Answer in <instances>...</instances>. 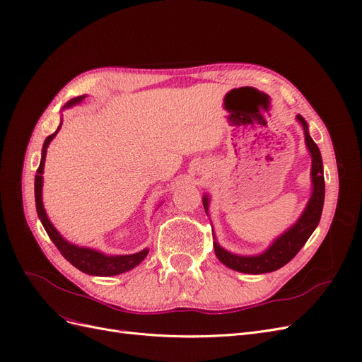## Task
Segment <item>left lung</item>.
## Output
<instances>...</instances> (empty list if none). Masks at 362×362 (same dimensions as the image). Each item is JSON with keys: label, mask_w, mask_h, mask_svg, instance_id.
I'll return each instance as SVG.
<instances>
[{"label": "left lung", "mask_w": 362, "mask_h": 362, "mask_svg": "<svg viewBox=\"0 0 362 362\" xmlns=\"http://www.w3.org/2000/svg\"><path fill=\"white\" fill-rule=\"evenodd\" d=\"M296 119H298V122L303 128L305 145H306V149L310 151V156H311L313 192L310 196V201L306 204L305 210L302 211L298 221H296V223L291 225L286 233H282L279 237L273 240V243L258 255L233 254V252H229L218 245L216 235L213 234L216 257L229 269L242 272V273H250V275H261V273H269V272H275L281 269L296 257V254L302 249V246L306 243V240L310 238V235L314 233V229L320 222L323 202H325V177H323L322 154H320L319 146L314 144V140L310 136L306 120L300 115L296 116ZM202 202H204L205 213L208 214L210 196L204 194Z\"/></svg>", "instance_id": "1"}]
</instances>
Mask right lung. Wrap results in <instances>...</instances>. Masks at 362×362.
Listing matches in <instances>:
<instances>
[{
    "label": "right lung",
    "instance_id": "add662e5",
    "mask_svg": "<svg viewBox=\"0 0 362 362\" xmlns=\"http://www.w3.org/2000/svg\"><path fill=\"white\" fill-rule=\"evenodd\" d=\"M86 96L87 95L72 98V100L68 101L66 105H64L63 108H69V107L80 104ZM62 122H63V120H60V125H59L56 133L48 136L45 139V141H43V146H42V158H40V164H39V169H37L36 178H35V199H36L37 216L40 218L43 228H45L47 234L52 240V243L57 246V249L60 250V254L64 258H66L74 267L81 270L83 273H87V275H95V276L120 275V273L128 272L131 269H134L137 264H140V262L144 261L145 257L148 255L149 249L146 247L144 250L137 252V254H131V255H105V254H103V252L92 249V247L72 245L57 231L56 228H54V225L51 223V221L47 216L45 208H43L42 187H43V168H45L47 149L51 144V140L56 137L57 133L60 131Z\"/></svg>",
    "mask_w": 362,
    "mask_h": 362
}]
</instances>
